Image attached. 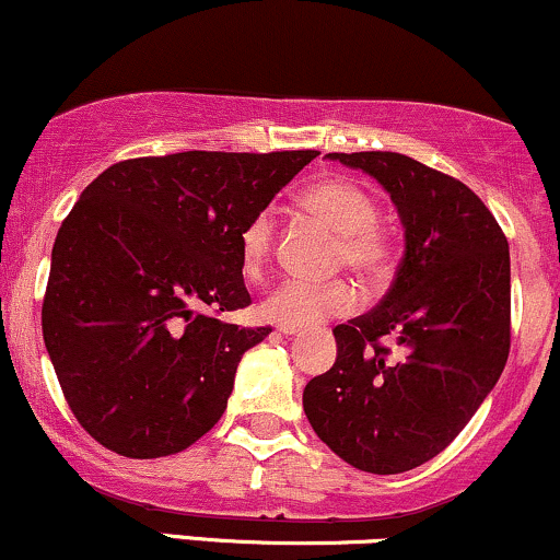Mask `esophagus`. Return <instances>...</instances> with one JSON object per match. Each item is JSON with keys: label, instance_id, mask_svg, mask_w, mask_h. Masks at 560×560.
<instances>
[{"label": "esophagus", "instance_id": "1", "mask_svg": "<svg viewBox=\"0 0 560 560\" xmlns=\"http://www.w3.org/2000/svg\"><path fill=\"white\" fill-rule=\"evenodd\" d=\"M281 334H287V337H292V334H300V329H294V326H279Z\"/></svg>", "mask_w": 560, "mask_h": 560}]
</instances>
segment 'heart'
Listing matches in <instances>:
<instances>
[{
  "instance_id": "b5f03b06",
  "label": "heart",
  "mask_w": 560,
  "mask_h": 560,
  "mask_svg": "<svg viewBox=\"0 0 560 560\" xmlns=\"http://www.w3.org/2000/svg\"><path fill=\"white\" fill-rule=\"evenodd\" d=\"M307 215L337 234L334 266L350 268L365 281H384L395 266L389 234L376 223L374 197L358 184L339 176L318 178L300 195ZM273 255V218L258 213L240 234V262L247 279H260ZM358 307V289L339 279L329 284L284 281L260 302V316L271 324L311 329L329 318L350 316Z\"/></svg>"
}]
</instances>
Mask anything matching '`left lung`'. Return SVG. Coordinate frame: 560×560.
I'll list each match as a JSON object with an SVG mask.
<instances>
[{"instance_id": "left-lung-1", "label": "left lung", "mask_w": 560, "mask_h": 560, "mask_svg": "<svg viewBox=\"0 0 560 560\" xmlns=\"http://www.w3.org/2000/svg\"><path fill=\"white\" fill-rule=\"evenodd\" d=\"M389 191L405 255L371 313L334 329L337 361L302 408L339 458L402 474L471 421L511 350V255L487 205L458 178L397 152H331ZM387 341H397L390 352Z\"/></svg>"}]
</instances>
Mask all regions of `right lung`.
<instances>
[{
    "label": "right lung",
    "instance_id": "right-lung-1",
    "mask_svg": "<svg viewBox=\"0 0 560 560\" xmlns=\"http://www.w3.org/2000/svg\"><path fill=\"white\" fill-rule=\"evenodd\" d=\"M320 155L176 152L102 171L52 247L42 331L75 421L126 458H163L215 427L242 355L271 326L247 307L240 234Z\"/></svg>",
    "mask_w": 560,
    "mask_h": 560
}]
</instances>
